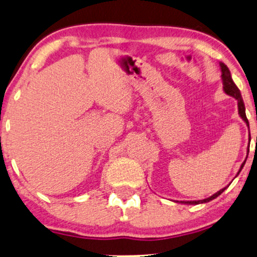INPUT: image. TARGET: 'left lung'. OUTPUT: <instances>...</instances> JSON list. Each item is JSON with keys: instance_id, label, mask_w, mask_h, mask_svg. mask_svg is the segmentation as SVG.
<instances>
[{"instance_id": "left-lung-1", "label": "left lung", "mask_w": 257, "mask_h": 257, "mask_svg": "<svg viewBox=\"0 0 257 257\" xmlns=\"http://www.w3.org/2000/svg\"><path fill=\"white\" fill-rule=\"evenodd\" d=\"M220 69H221V78H222V84H223V91L226 92L228 96L235 98V99L237 100V107H238V114H240V117L243 119V121L247 124V126L249 127V121L247 119V115H245V107H244V103H243V99H242V96H241V92L240 90L237 89V86L235 85V83L233 82V78H231V75H230V71L229 69H228V66L226 64H223V63H220ZM249 140H250V133H249ZM249 152V150H248ZM247 160V159H245ZM245 160L243 161V164L241 165L240 170H238L237 174L240 173L242 168H243L244 164H245ZM227 187H224L222 189H220L219 192H216L215 194H213L212 196H209V198L207 199H203V200H198V201H181L182 203H186V205H199V203H206V202H209L214 200L215 198H217L221 193H222L224 189Z\"/></svg>"}]
</instances>
